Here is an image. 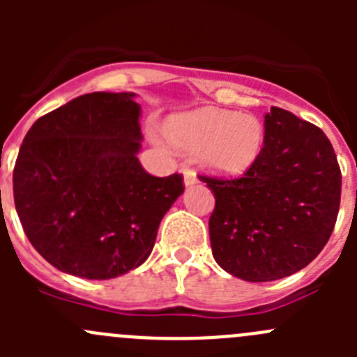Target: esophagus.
Instances as JSON below:
<instances>
[{"instance_id": "1", "label": "esophagus", "mask_w": 357, "mask_h": 357, "mask_svg": "<svg viewBox=\"0 0 357 357\" xmlns=\"http://www.w3.org/2000/svg\"><path fill=\"white\" fill-rule=\"evenodd\" d=\"M183 181H185V186H192L195 185L199 179H197L195 172L190 171V169H185V171H183Z\"/></svg>"}]
</instances>
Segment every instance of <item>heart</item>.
Instances as JSON below:
<instances>
[{
  "instance_id": "1",
  "label": "heart",
  "mask_w": 357,
  "mask_h": 357,
  "mask_svg": "<svg viewBox=\"0 0 357 357\" xmlns=\"http://www.w3.org/2000/svg\"><path fill=\"white\" fill-rule=\"evenodd\" d=\"M162 135L176 149L197 152L205 171L225 178L247 172L257 162L266 139L259 117L212 107L171 115Z\"/></svg>"
}]
</instances>
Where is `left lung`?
<instances>
[{
    "mask_svg": "<svg viewBox=\"0 0 357 357\" xmlns=\"http://www.w3.org/2000/svg\"><path fill=\"white\" fill-rule=\"evenodd\" d=\"M264 131V149L242 178L200 176L215 197L212 255L245 282L305 268L328 242L340 205V167L321 129L271 107Z\"/></svg>",
    "mask_w": 357,
    "mask_h": 357,
    "instance_id": "8db88e82",
    "label": "left lung"
}]
</instances>
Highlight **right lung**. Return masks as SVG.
I'll return each instance as SVG.
<instances>
[{
    "label": "right lung",
    "mask_w": 357,
    "mask_h": 357,
    "mask_svg": "<svg viewBox=\"0 0 357 357\" xmlns=\"http://www.w3.org/2000/svg\"><path fill=\"white\" fill-rule=\"evenodd\" d=\"M135 93H88L43 115L25 135L13 199L32 247L67 275L110 280L149 259L181 174L142 167Z\"/></svg>",
    "instance_id": "obj_1"
}]
</instances>
